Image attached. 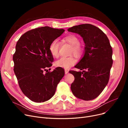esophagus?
Segmentation results:
<instances>
[{"instance_id": "obj_1", "label": "esophagus", "mask_w": 128, "mask_h": 128, "mask_svg": "<svg viewBox=\"0 0 128 128\" xmlns=\"http://www.w3.org/2000/svg\"><path fill=\"white\" fill-rule=\"evenodd\" d=\"M68 70H65V74H68Z\"/></svg>"}]
</instances>
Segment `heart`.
Segmentation results:
<instances>
[{"mask_svg":"<svg viewBox=\"0 0 128 128\" xmlns=\"http://www.w3.org/2000/svg\"><path fill=\"white\" fill-rule=\"evenodd\" d=\"M63 41L71 46L70 54L79 56H81L84 50V44L79 42L78 37L75 35L70 34L63 38ZM60 43L57 39L53 40L49 46V51L53 57H57L58 55ZM76 63V59L72 56L62 57L56 60V65L65 69H68L74 65Z\"/></svg>","mask_w":128,"mask_h":128,"instance_id":"1","label":"heart"}]
</instances>
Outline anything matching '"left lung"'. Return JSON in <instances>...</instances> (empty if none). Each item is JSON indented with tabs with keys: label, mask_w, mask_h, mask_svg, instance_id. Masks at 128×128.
I'll return each instance as SVG.
<instances>
[{
	"label": "left lung",
	"mask_w": 128,
	"mask_h": 128,
	"mask_svg": "<svg viewBox=\"0 0 128 128\" xmlns=\"http://www.w3.org/2000/svg\"><path fill=\"white\" fill-rule=\"evenodd\" d=\"M68 31L78 34L85 44L84 56L75 66L82 72L70 71L75 77L71 90L79 98L93 100L102 93L109 81L113 63L109 39L101 30L90 24L72 26Z\"/></svg>",
	"instance_id": "8db88e82"
}]
</instances>
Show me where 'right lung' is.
I'll return each mask as SVG.
<instances>
[{"instance_id": "1", "label": "right lung", "mask_w": 128, "mask_h": 128, "mask_svg": "<svg viewBox=\"0 0 128 128\" xmlns=\"http://www.w3.org/2000/svg\"><path fill=\"white\" fill-rule=\"evenodd\" d=\"M64 31L41 27L26 32L16 43L13 56V70L20 89L32 101L41 103L50 99L65 75L60 67L52 72L46 70L52 65L53 60L50 44Z\"/></svg>"}]
</instances>
